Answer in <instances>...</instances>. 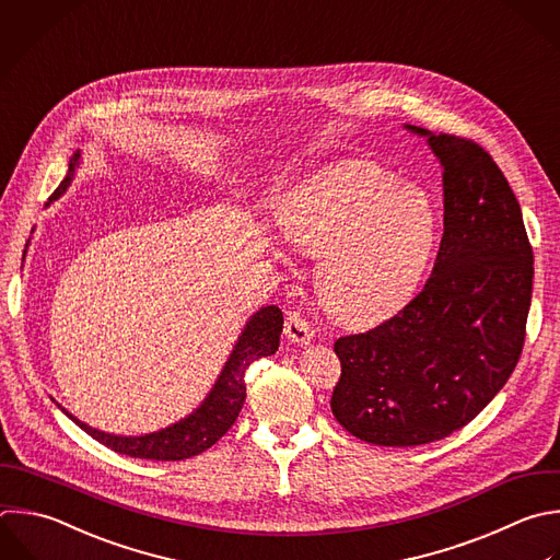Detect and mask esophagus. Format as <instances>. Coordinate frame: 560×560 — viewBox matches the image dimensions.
<instances>
[{"instance_id": "obj_1", "label": "esophagus", "mask_w": 560, "mask_h": 560, "mask_svg": "<svg viewBox=\"0 0 560 560\" xmlns=\"http://www.w3.org/2000/svg\"><path fill=\"white\" fill-rule=\"evenodd\" d=\"M284 332H287V339L291 343H298V346H306L311 339H313V328H311V322L304 319L300 313H289L287 315V324H284Z\"/></svg>"}]
</instances>
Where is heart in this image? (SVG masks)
<instances>
[{
	"label": "heart",
	"mask_w": 560,
	"mask_h": 560,
	"mask_svg": "<svg viewBox=\"0 0 560 560\" xmlns=\"http://www.w3.org/2000/svg\"><path fill=\"white\" fill-rule=\"evenodd\" d=\"M287 243L319 258L315 291L346 326L396 313L416 291L438 243L440 217L418 186L372 164H339L293 190L280 210Z\"/></svg>",
	"instance_id": "heart-1"
}]
</instances>
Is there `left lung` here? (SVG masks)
Segmentation results:
<instances>
[{
	"instance_id": "left-lung-1",
	"label": "left lung",
	"mask_w": 560,
	"mask_h": 560,
	"mask_svg": "<svg viewBox=\"0 0 560 560\" xmlns=\"http://www.w3.org/2000/svg\"><path fill=\"white\" fill-rule=\"evenodd\" d=\"M442 166L444 234L424 289L392 319L335 341L330 409L354 438L418 446L468 424L505 385L532 300L518 201L470 140L405 125Z\"/></svg>"
}]
</instances>
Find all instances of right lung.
<instances>
[{
	"mask_svg": "<svg viewBox=\"0 0 560 560\" xmlns=\"http://www.w3.org/2000/svg\"><path fill=\"white\" fill-rule=\"evenodd\" d=\"M79 166H81V151H77L70 158L68 175L61 182V186L55 190L50 201H57L70 188ZM282 324H284V317L278 306L271 304V306L258 308L243 326L221 374L217 376L212 389L201 400V405L197 409H192V413H188L186 418H182L160 431H151L144 435L107 433V431L90 427L88 422L72 416L55 398L52 400L85 433H90L94 440H98L101 444L109 446L116 453L142 457V459H158V462L188 459L192 455L203 453L214 442H219L228 433V429L234 424V420L238 418V413L243 409L245 396H247L245 370L252 361H256L260 357H269L278 350Z\"/></svg>",
	"mask_w": 560,
	"mask_h": 560,
	"instance_id": "obj_1",
	"label": "right lung"
}]
</instances>
